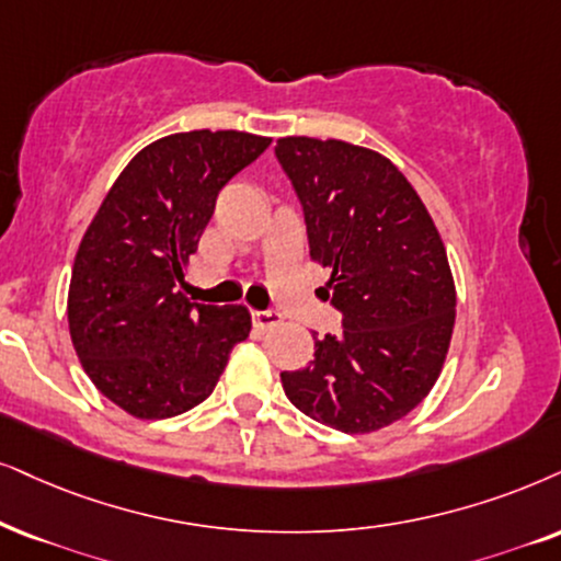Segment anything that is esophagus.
<instances>
[{"label":"esophagus","instance_id":"34e87169","mask_svg":"<svg viewBox=\"0 0 561 561\" xmlns=\"http://www.w3.org/2000/svg\"><path fill=\"white\" fill-rule=\"evenodd\" d=\"M251 316H253V325H256L259 331H268L282 323V316L276 313V310H253Z\"/></svg>","mask_w":561,"mask_h":561}]
</instances>
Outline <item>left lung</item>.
Segmentation results:
<instances>
[{
	"label": "left lung",
	"mask_w": 561,
	"mask_h": 561,
	"mask_svg": "<svg viewBox=\"0 0 561 561\" xmlns=\"http://www.w3.org/2000/svg\"><path fill=\"white\" fill-rule=\"evenodd\" d=\"M276 158L300 196L310 256L344 331L313 363L282 373L287 399L346 435L399 422L439 378L456 325L445 243L407 175L342 139L282 137ZM329 297V295H325Z\"/></svg>",
	"instance_id": "left-lung-1"
}]
</instances>
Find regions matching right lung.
I'll list each match as a JSON object with an SVG mask.
<instances>
[{"mask_svg": "<svg viewBox=\"0 0 561 561\" xmlns=\"http://www.w3.org/2000/svg\"><path fill=\"white\" fill-rule=\"evenodd\" d=\"M268 145L236 129L152 141L84 230L69 282V336L88 378L126 414L165 420L194 409L251 333L243 305L191 302L179 285L217 194Z\"/></svg>", "mask_w": 561, "mask_h": 561, "instance_id": "right-lung-1", "label": "right lung"}]
</instances>
